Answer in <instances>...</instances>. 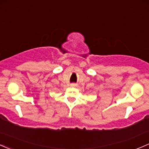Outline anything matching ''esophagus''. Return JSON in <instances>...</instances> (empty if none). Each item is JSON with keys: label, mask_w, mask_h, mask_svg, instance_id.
Wrapping results in <instances>:
<instances>
[{"label": "esophagus", "mask_w": 149, "mask_h": 149, "mask_svg": "<svg viewBox=\"0 0 149 149\" xmlns=\"http://www.w3.org/2000/svg\"><path fill=\"white\" fill-rule=\"evenodd\" d=\"M76 84H70V86H72V87H75V86H76Z\"/></svg>", "instance_id": "obj_1"}]
</instances>
